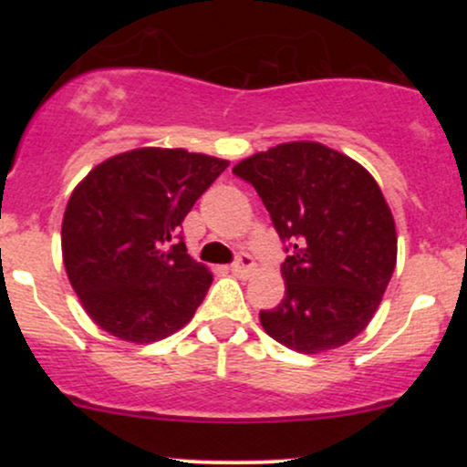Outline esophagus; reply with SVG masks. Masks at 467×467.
<instances>
[{"label":"esophagus","instance_id":"esophagus-1","mask_svg":"<svg viewBox=\"0 0 467 467\" xmlns=\"http://www.w3.org/2000/svg\"><path fill=\"white\" fill-rule=\"evenodd\" d=\"M230 270H233L234 276L245 278V276H250L252 272L256 270V264H254V261H252L250 254H245V252H241V254L237 256V261H234V264L230 265Z\"/></svg>","mask_w":467,"mask_h":467}]
</instances>
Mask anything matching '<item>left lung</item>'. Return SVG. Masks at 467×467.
<instances>
[{
    "label": "left lung",
    "mask_w": 467,
    "mask_h": 467,
    "mask_svg": "<svg viewBox=\"0 0 467 467\" xmlns=\"http://www.w3.org/2000/svg\"><path fill=\"white\" fill-rule=\"evenodd\" d=\"M287 259L285 296L259 312L287 349L320 353L353 340L373 318L398 259V234L378 182L320 142H285L241 160Z\"/></svg>",
    "instance_id": "8db88e82"
}]
</instances>
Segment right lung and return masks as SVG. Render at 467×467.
Wrapping results in <instances>:
<instances>
[{"label": "right lung", "instance_id": "1", "mask_svg": "<svg viewBox=\"0 0 467 467\" xmlns=\"http://www.w3.org/2000/svg\"><path fill=\"white\" fill-rule=\"evenodd\" d=\"M226 166L184 149H133L74 189L63 264L96 325L120 340L155 342L189 323L213 275L186 254L180 226Z\"/></svg>", "mask_w": 467, "mask_h": 467}]
</instances>
